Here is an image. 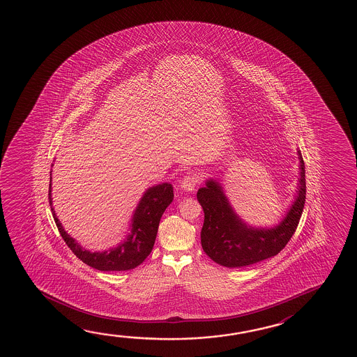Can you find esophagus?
<instances>
[{"label": "esophagus", "mask_w": 357, "mask_h": 357, "mask_svg": "<svg viewBox=\"0 0 357 357\" xmlns=\"http://www.w3.org/2000/svg\"><path fill=\"white\" fill-rule=\"evenodd\" d=\"M199 176L195 172H189L187 173V176L183 178V181H181V190H185V192H192L195 190V188L198 185Z\"/></svg>", "instance_id": "34e87169"}]
</instances>
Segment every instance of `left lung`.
Returning <instances> with one entry per match:
<instances>
[{
	"instance_id": "obj_1",
	"label": "left lung",
	"mask_w": 357,
	"mask_h": 357,
	"mask_svg": "<svg viewBox=\"0 0 357 357\" xmlns=\"http://www.w3.org/2000/svg\"><path fill=\"white\" fill-rule=\"evenodd\" d=\"M299 178L294 202L283 219L271 227L248 225L237 215L225 195L222 184L208 178L197 198L204 210L202 246L216 264L229 268L246 267L273 257L284 248L296 232L305 203V165L298 149Z\"/></svg>"
}]
</instances>
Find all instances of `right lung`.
I'll return each mask as SVG.
<instances>
[{
    "mask_svg": "<svg viewBox=\"0 0 357 357\" xmlns=\"http://www.w3.org/2000/svg\"><path fill=\"white\" fill-rule=\"evenodd\" d=\"M48 195L55 224L68 247L84 264L104 272L136 268L149 257L155 241L160 218L174 198L173 187L169 183H162L149 188L143 192L142 198L133 211L130 232L127 234L125 240L121 241L117 246L111 247L102 252H91L79 245V242L64 230L61 221L56 218L52 202V176Z\"/></svg>",
    "mask_w": 357,
    "mask_h": 357,
    "instance_id": "add662e5",
    "label": "right lung"
}]
</instances>
